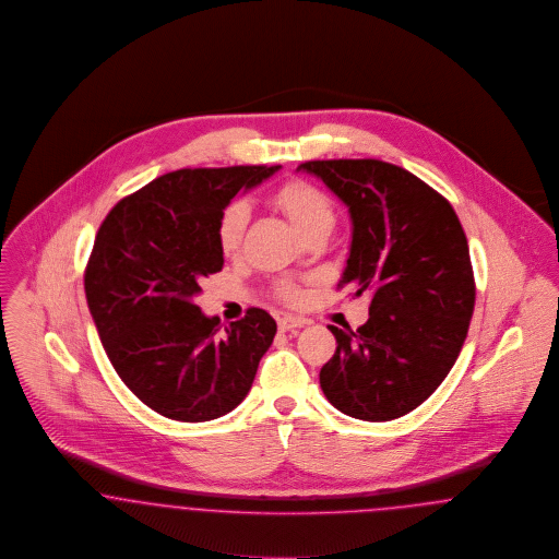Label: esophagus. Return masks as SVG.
<instances>
[{"label":"esophagus","instance_id":"esophagus-1","mask_svg":"<svg viewBox=\"0 0 559 559\" xmlns=\"http://www.w3.org/2000/svg\"><path fill=\"white\" fill-rule=\"evenodd\" d=\"M305 323L307 322H305L302 318H294V316H282V318H277V325H280L282 332H290V330H296V328H302Z\"/></svg>","mask_w":559,"mask_h":559}]
</instances>
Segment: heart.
I'll return each instance as SVG.
<instances>
[{
    "mask_svg": "<svg viewBox=\"0 0 559 559\" xmlns=\"http://www.w3.org/2000/svg\"><path fill=\"white\" fill-rule=\"evenodd\" d=\"M271 202L290 218L294 227L305 237L334 225V206L330 198L320 187L307 180L294 178L284 182L282 187L275 189V193L271 195ZM248 221H250V207L243 202H234L221 212L216 223V243L223 254H236L239 250ZM275 290L282 300H288V302H296L300 298V293L290 282H280Z\"/></svg>",
    "mask_w": 559,
    "mask_h": 559,
    "instance_id": "heart-1",
    "label": "heart"
}]
</instances>
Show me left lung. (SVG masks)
<instances>
[{
  "instance_id": "obj_1",
  "label": "left lung",
  "mask_w": 559,
  "mask_h": 559,
  "mask_svg": "<svg viewBox=\"0 0 559 559\" xmlns=\"http://www.w3.org/2000/svg\"><path fill=\"white\" fill-rule=\"evenodd\" d=\"M298 170L349 206L338 288L372 296L355 332L328 325L336 352L320 372L323 395L353 418H400L440 386L467 338L475 280L461 221L436 189L381 159H318Z\"/></svg>"
}]
</instances>
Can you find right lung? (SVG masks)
Segmentation results:
<instances>
[{"mask_svg": "<svg viewBox=\"0 0 559 559\" xmlns=\"http://www.w3.org/2000/svg\"><path fill=\"white\" fill-rule=\"evenodd\" d=\"M280 166L182 168L151 180L105 216L84 288L119 379L151 411L204 423L248 395L277 323L265 309L223 328L193 302L223 269L218 216L239 189Z\"/></svg>", "mask_w": 559, "mask_h": 559, "instance_id": "obj_1", "label": "right lung"}]
</instances>
